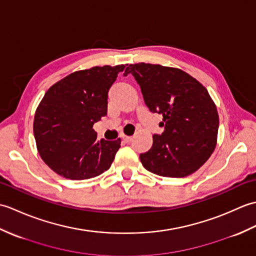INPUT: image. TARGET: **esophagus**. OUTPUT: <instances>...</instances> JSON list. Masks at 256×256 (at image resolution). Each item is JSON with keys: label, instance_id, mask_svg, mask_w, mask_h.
I'll list each match as a JSON object with an SVG mask.
<instances>
[{"label": "esophagus", "instance_id": "34e87169", "mask_svg": "<svg viewBox=\"0 0 256 256\" xmlns=\"http://www.w3.org/2000/svg\"><path fill=\"white\" fill-rule=\"evenodd\" d=\"M122 140H124L125 143H131L133 138H132V136H126V135H123V136H122Z\"/></svg>", "mask_w": 256, "mask_h": 256}]
</instances>
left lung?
I'll return each mask as SVG.
<instances>
[{"label": "left lung", "mask_w": 256, "mask_h": 256, "mask_svg": "<svg viewBox=\"0 0 256 256\" xmlns=\"http://www.w3.org/2000/svg\"><path fill=\"white\" fill-rule=\"evenodd\" d=\"M150 112L162 116L164 132L153 135L150 150L140 155L148 172L182 178L208 160L216 144L219 116L208 91L180 69L160 64H130Z\"/></svg>", "instance_id": "left-lung-1"}]
</instances>
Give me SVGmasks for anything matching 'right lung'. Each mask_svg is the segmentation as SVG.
Instances as JSON below:
<instances>
[{
  "label": "right lung",
  "mask_w": 256,
  "mask_h": 256,
  "mask_svg": "<svg viewBox=\"0 0 256 256\" xmlns=\"http://www.w3.org/2000/svg\"><path fill=\"white\" fill-rule=\"evenodd\" d=\"M125 64L80 70L52 86L38 106L34 135L38 153L52 170L82 180L110 168L121 140H96L92 128L108 112V92Z\"/></svg>",
  "instance_id": "1"
}]
</instances>
